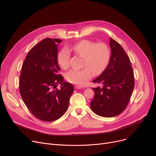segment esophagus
I'll return each instance as SVG.
<instances>
[{"label":"esophagus","mask_w":156,"mask_h":156,"mask_svg":"<svg viewBox=\"0 0 156 156\" xmlns=\"http://www.w3.org/2000/svg\"><path fill=\"white\" fill-rule=\"evenodd\" d=\"M75 88H76V89H81V88H83V87L80 86V85H76L75 86Z\"/></svg>","instance_id":"obj_1"}]
</instances>
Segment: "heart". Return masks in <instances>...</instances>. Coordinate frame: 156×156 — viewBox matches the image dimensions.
<instances>
[{"mask_svg":"<svg viewBox=\"0 0 156 156\" xmlns=\"http://www.w3.org/2000/svg\"><path fill=\"white\" fill-rule=\"evenodd\" d=\"M71 51L83 57L82 67L80 70H70L66 75V78L70 83L83 85L93 75H100L109 64L111 51L109 47L104 43L97 44L88 40H83L74 44ZM71 54L68 49L63 48L57 54V62L62 69L69 66Z\"/></svg>","mask_w":156,"mask_h":156,"instance_id":"heart-1","label":"heart"}]
</instances>
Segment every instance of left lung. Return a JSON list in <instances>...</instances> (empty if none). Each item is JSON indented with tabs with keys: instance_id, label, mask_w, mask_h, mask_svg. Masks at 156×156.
I'll return each instance as SVG.
<instances>
[{
	"instance_id": "obj_1",
	"label": "left lung",
	"mask_w": 156,
	"mask_h": 156,
	"mask_svg": "<svg viewBox=\"0 0 156 156\" xmlns=\"http://www.w3.org/2000/svg\"><path fill=\"white\" fill-rule=\"evenodd\" d=\"M109 45L111 56L108 67L93 81L102 87L92 88L95 95L90 102L93 112L105 118L118 116L126 109L135 85L133 68L123 48L112 38Z\"/></svg>"
}]
</instances>
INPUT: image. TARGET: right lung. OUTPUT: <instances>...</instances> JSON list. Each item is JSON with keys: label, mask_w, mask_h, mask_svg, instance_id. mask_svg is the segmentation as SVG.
I'll use <instances>...</instances> for the list:
<instances>
[{"label": "right lung", "mask_w": 156, "mask_h": 156, "mask_svg": "<svg viewBox=\"0 0 156 156\" xmlns=\"http://www.w3.org/2000/svg\"><path fill=\"white\" fill-rule=\"evenodd\" d=\"M62 40L47 38L31 48L22 65L20 92L27 108L35 117L44 121L60 118L68 109L74 91L59 72L57 44ZM59 83L61 89L56 87Z\"/></svg>", "instance_id": "add662e5"}]
</instances>
